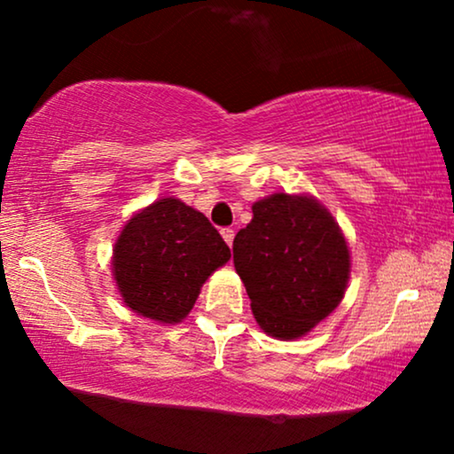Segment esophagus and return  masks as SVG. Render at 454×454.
Segmentation results:
<instances>
[{"label":"esophagus","mask_w":454,"mask_h":454,"mask_svg":"<svg viewBox=\"0 0 454 454\" xmlns=\"http://www.w3.org/2000/svg\"><path fill=\"white\" fill-rule=\"evenodd\" d=\"M222 237H223V241H226L228 245H232L234 231H232V228H222Z\"/></svg>","instance_id":"34e87169"}]
</instances>
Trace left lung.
Segmentation results:
<instances>
[{
    "instance_id": "1",
    "label": "left lung",
    "mask_w": 454,
    "mask_h": 454,
    "mask_svg": "<svg viewBox=\"0 0 454 454\" xmlns=\"http://www.w3.org/2000/svg\"><path fill=\"white\" fill-rule=\"evenodd\" d=\"M252 211V222L234 237L232 258L254 317L275 340L303 337L346 294V237L314 196L278 192L254 202Z\"/></svg>"
}]
</instances>
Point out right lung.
Here are the masks:
<instances>
[{
    "mask_svg": "<svg viewBox=\"0 0 454 454\" xmlns=\"http://www.w3.org/2000/svg\"><path fill=\"white\" fill-rule=\"evenodd\" d=\"M231 260V247L200 211L160 198L126 222L113 247V278L134 314L176 325L202 284Z\"/></svg>",
    "mask_w": 454,
    "mask_h": 454,
    "instance_id": "obj_1",
    "label": "right lung"
}]
</instances>
